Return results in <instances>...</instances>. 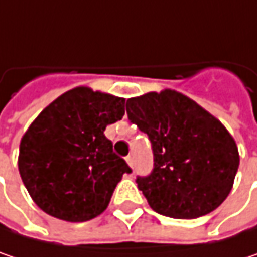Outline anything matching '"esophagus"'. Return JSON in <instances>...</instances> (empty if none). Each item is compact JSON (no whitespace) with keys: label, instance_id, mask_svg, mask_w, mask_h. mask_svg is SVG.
<instances>
[{"label":"esophagus","instance_id":"1","mask_svg":"<svg viewBox=\"0 0 257 257\" xmlns=\"http://www.w3.org/2000/svg\"><path fill=\"white\" fill-rule=\"evenodd\" d=\"M125 161H127V164L133 168V164H135V161H133V155H128L125 158Z\"/></svg>","mask_w":257,"mask_h":257}]
</instances>
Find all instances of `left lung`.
Masks as SVG:
<instances>
[{"mask_svg":"<svg viewBox=\"0 0 257 257\" xmlns=\"http://www.w3.org/2000/svg\"><path fill=\"white\" fill-rule=\"evenodd\" d=\"M125 109L152 143L154 170L136 178L149 206L175 219L215 211L231 192L240 164L221 121L171 89L130 98Z\"/></svg>","mask_w":257,"mask_h":257,"instance_id":"obj_1","label":"left lung"}]
</instances>
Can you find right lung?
Segmentation results:
<instances>
[{"label": "right lung", "instance_id": "obj_1", "mask_svg": "<svg viewBox=\"0 0 257 257\" xmlns=\"http://www.w3.org/2000/svg\"><path fill=\"white\" fill-rule=\"evenodd\" d=\"M124 105V98L76 87L30 124L20 142L19 173L42 211L84 222L106 209L122 174L132 173L103 135L122 118Z\"/></svg>", "mask_w": 257, "mask_h": 257}]
</instances>
